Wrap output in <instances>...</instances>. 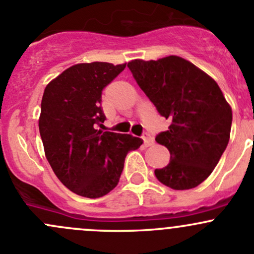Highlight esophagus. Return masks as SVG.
Segmentation results:
<instances>
[{
  "label": "esophagus",
  "mask_w": 254,
  "mask_h": 254,
  "mask_svg": "<svg viewBox=\"0 0 254 254\" xmlns=\"http://www.w3.org/2000/svg\"><path fill=\"white\" fill-rule=\"evenodd\" d=\"M143 140H144L145 146H150V145L154 144L153 137H151V135L149 134V133H144V134H143Z\"/></svg>",
  "instance_id": "esophagus-1"
}]
</instances>
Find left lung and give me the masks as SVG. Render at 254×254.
<instances>
[{
    "mask_svg": "<svg viewBox=\"0 0 254 254\" xmlns=\"http://www.w3.org/2000/svg\"><path fill=\"white\" fill-rule=\"evenodd\" d=\"M159 114L171 121L156 135L170 151V163L155 170L172 190L197 187L218 165L230 139L232 110L218 83L180 56L127 64Z\"/></svg>",
    "mask_w": 254,
    "mask_h": 254,
    "instance_id": "obj_1",
    "label": "left lung"
}]
</instances>
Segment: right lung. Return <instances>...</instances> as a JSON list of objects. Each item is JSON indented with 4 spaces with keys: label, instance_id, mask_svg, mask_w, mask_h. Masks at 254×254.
<instances>
[{
    "label": "right lung",
    "instance_id": "obj_1",
    "mask_svg": "<svg viewBox=\"0 0 254 254\" xmlns=\"http://www.w3.org/2000/svg\"><path fill=\"white\" fill-rule=\"evenodd\" d=\"M126 67L108 62L77 64L46 85L39 130L57 179L82 197L108 194L120 181L125 158L142 145L130 134L103 132L101 91Z\"/></svg>",
    "mask_w": 254,
    "mask_h": 254
}]
</instances>
